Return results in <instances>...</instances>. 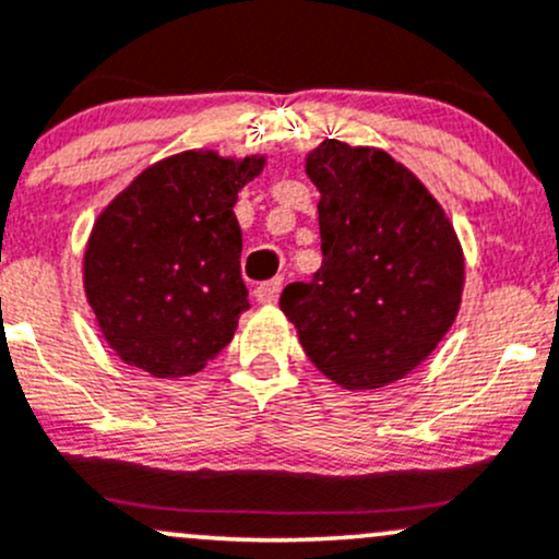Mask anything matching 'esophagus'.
<instances>
[{"instance_id":"esophagus-1","label":"esophagus","mask_w":559,"mask_h":559,"mask_svg":"<svg viewBox=\"0 0 559 559\" xmlns=\"http://www.w3.org/2000/svg\"><path fill=\"white\" fill-rule=\"evenodd\" d=\"M281 289H284V281H281V278L265 281V284H260V286H257V289H254L257 302H262V305H275V302H278Z\"/></svg>"}]
</instances>
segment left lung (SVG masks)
Returning a JSON list of instances; mask_svg holds the SVG:
<instances>
[{"mask_svg":"<svg viewBox=\"0 0 559 559\" xmlns=\"http://www.w3.org/2000/svg\"><path fill=\"white\" fill-rule=\"evenodd\" d=\"M321 190L323 265L281 294V310L318 371L377 390L438 347L462 302L464 257L453 225L390 153L326 140L308 156Z\"/></svg>","mask_w":559,"mask_h":559,"instance_id":"8db88e82","label":"left lung"}]
</instances>
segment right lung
<instances>
[{
    "mask_svg": "<svg viewBox=\"0 0 559 559\" xmlns=\"http://www.w3.org/2000/svg\"><path fill=\"white\" fill-rule=\"evenodd\" d=\"M265 167L214 151L153 164L97 217L84 251V292L124 364L188 377L233 340L249 310L241 278L238 190Z\"/></svg>",
    "mask_w": 559,
    "mask_h": 559,
    "instance_id": "1",
    "label": "right lung"
}]
</instances>
